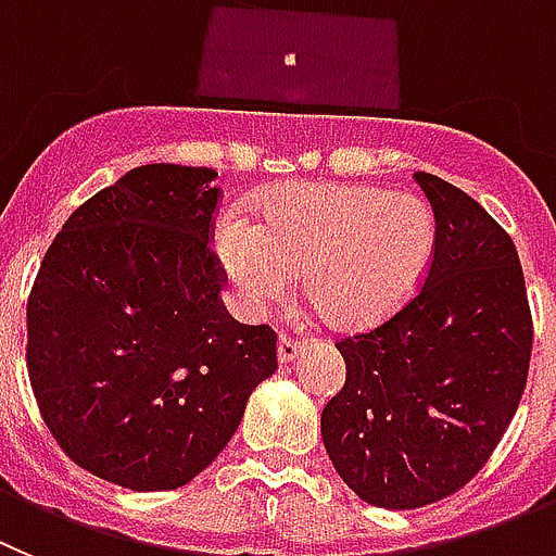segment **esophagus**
Here are the masks:
<instances>
[{"label": "esophagus", "mask_w": 556, "mask_h": 556, "mask_svg": "<svg viewBox=\"0 0 556 556\" xmlns=\"http://www.w3.org/2000/svg\"><path fill=\"white\" fill-rule=\"evenodd\" d=\"M304 340H296V338H290V334H279V343H277V357L279 363L288 365L293 363V359L299 357V354H304Z\"/></svg>", "instance_id": "1"}]
</instances>
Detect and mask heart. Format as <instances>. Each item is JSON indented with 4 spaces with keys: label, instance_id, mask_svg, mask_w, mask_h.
I'll list each match as a JSON object with an SVG mask.
<instances>
[{
    "label": "heart",
    "instance_id": "obj_1",
    "mask_svg": "<svg viewBox=\"0 0 556 556\" xmlns=\"http://www.w3.org/2000/svg\"><path fill=\"white\" fill-rule=\"evenodd\" d=\"M216 254L235 299L260 313L299 274L340 329L377 327L421 288L434 254V216L415 193L371 185H290L257 204V224L227 216Z\"/></svg>",
    "mask_w": 556,
    "mask_h": 556
}]
</instances>
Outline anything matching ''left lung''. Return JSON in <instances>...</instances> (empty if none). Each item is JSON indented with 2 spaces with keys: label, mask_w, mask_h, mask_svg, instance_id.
<instances>
[{
  "label": "left lung",
  "mask_w": 556,
  "mask_h": 556,
  "mask_svg": "<svg viewBox=\"0 0 556 556\" xmlns=\"http://www.w3.org/2000/svg\"><path fill=\"white\" fill-rule=\"evenodd\" d=\"M415 182L434 213L427 277L388 321L334 343L346 384L321 413L334 471L384 509L440 502L482 471L532 357L513 238L446 179L415 172Z\"/></svg>",
  "instance_id": "obj_1"
}]
</instances>
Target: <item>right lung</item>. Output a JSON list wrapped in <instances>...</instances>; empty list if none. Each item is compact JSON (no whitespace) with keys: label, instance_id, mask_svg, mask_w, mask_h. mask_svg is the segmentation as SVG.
Wrapping results in <instances>:
<instances>
[{"label":"right lung","instance_id":"1","mask_svg":"<svg viewBox=\"0 0 556 556\" xmlns=\"http://www.w3.org/2000/svg\"><path fill=\"white\" fill-rule=\"evenodd\" d=\"M216 177L174 163L127 172L68 216L29 290L43 421L79 468L122 488L191 482L277 371L274 329L222 302Z\"/></svg>","mask_w":556,"mask_h":556}]
</instances>
